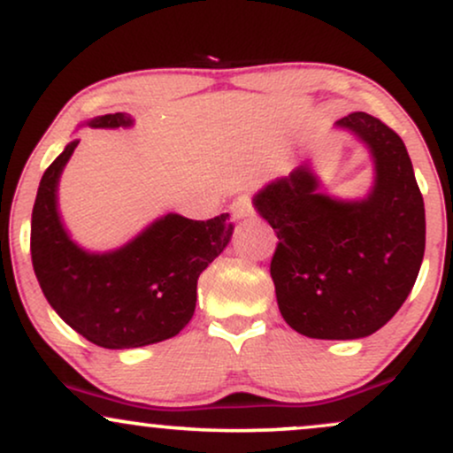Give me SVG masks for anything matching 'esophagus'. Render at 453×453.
I'll return each instance as SVG.
<instances>
[{"instance_id": "obj_1", "label": "esophagus", "mask_w": 453, "mask_h": 453, "mask_svg": "<svg viewBox=\"0 0 453 453\" xmlns=\"http://www.w3.org/2000/svg\"><path fill=\"white\" fill-rule=\"evenodd\" d=\"M230 212L234 217V221H241V219H247V217L253 215V206H251V200H249L247 196H238L236 200L230 204Z\"/></svg>"}]
</instances>
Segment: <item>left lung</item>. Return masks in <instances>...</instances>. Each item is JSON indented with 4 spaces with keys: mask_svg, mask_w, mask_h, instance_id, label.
<instances>
[{
    "mask_svg": "<svg viewBox=\"0 0 453 453\" xmlns=\"http://www.w3.org/2000/svg\"><path fill=\"white\" fill-rule=\"evenodd\" d=\"M366 144L375 180L360 200L321 191L309 164L270 180L253 206L277 232L270 262L283 319L309 339H364L396 315L426 249L424 197L407 147L366 112L334 123Z\"/></svg>",
    "mask_w": 453,
    "mask_h": 453,
    "instance_id": "left-lung-1",
    "label": "left lung"
}]
</instances>
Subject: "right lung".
<instances>
[{
  "label": "right lung",
  "instance_id": "right-lung-1",
  "mask_svg": "<svg viewBox=\"0 0 453 453\" xmlns=\"http://www.w3.org/2000/svg\"><path fill=\"white\" fill-rule=\"evenodd\" d=\"M89 127H132L127 112L102 114ZM78 147L72 140L46 168L31 212V262L57 315L104 349H134L173 339L196 311L197 279L230 242V215L194 221L168 212L136 238L93 253L70 238L57 204L61 173Z\"/></svg>",
  "mask_w": 453,
  "mask_h": 453
}]
</instances>
